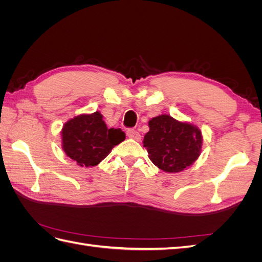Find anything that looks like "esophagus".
<instances>
[{"mask_svg":"<svg viewBox=\"0 0 262 262\" xmlns=\"http://www.w3.org/2000/svg\"><path fill=\"white\" fill-rule=\"evenodd\" d=\"M126 136H128L130 139L137 140V141H139L141 139L140 133L137 130H134V129H129L128 131H126Z\"/></svg>","mask_w":262,"mask_h":262,"instance_id":"1","label":"esophagus"}]
</instances>
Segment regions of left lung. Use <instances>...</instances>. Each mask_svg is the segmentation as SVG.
<instances>
[{
  "label": "left lung",
  "mask_w": 262,
  "mask_h": 262,
  "mask_svg": "<svg viewBox=\"0 0 262 262\" xmlns=\"http://www.w3.org/2000/svg\"><path fill=\"white\" fill-rule=\"evenodd\" d=\"M148 126L143 146L149 160L163 171L185 170L200 156L203 138L196 125L161 115L150 119Z\"/></svg>",
  "instance_id": "8db88e82"
}]
</instances>
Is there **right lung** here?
Segmentation results:
<instances>
[{
    "label": "right lung",
    "instance_id": "obj_1",
    "mask_svg": "<svg viewBox=\"0 0 262 262\" xmlns=\"http://www.w3.org/2000/svg\"><path fill=\"white\" fill-rule=\"evenodd\" d=\"M62 148L81 167L98 165L125 139L121 129H108L102 115L82 114L70 119L61 131Z\"/></svg>",
    "mask_w": 262,
    "mask_h": 262
}]
</instances>
